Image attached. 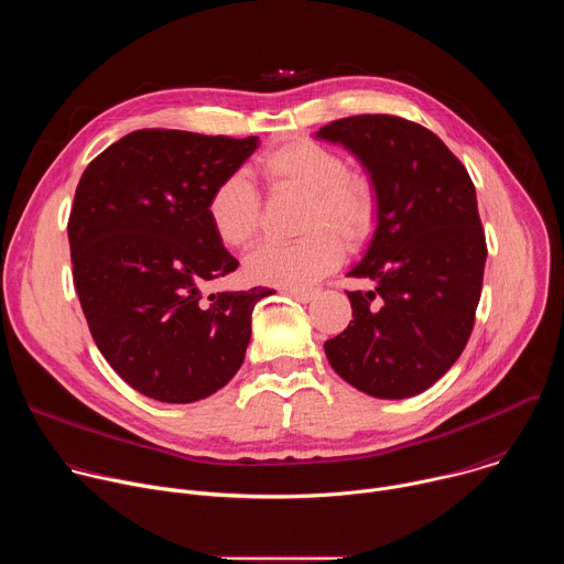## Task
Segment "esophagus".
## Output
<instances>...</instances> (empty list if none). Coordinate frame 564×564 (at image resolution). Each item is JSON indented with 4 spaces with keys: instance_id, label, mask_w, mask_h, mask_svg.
Here are the masks:
<instances>
[{
    "instance_id": "34e87169",
    "label": "esophagus",
    "mask_w": 564,
    "mask_h": 564,
    "mask_svg": "<svg viewBox=\"0 0 564 564\" xmlns=\"http://www.w3.org/2000/svg\"><path fill=\"white\" fill-rule=\"evenodd\" d=\"M288 294H290L292 299L301 301V303H310V301L318 294V290H312V288H292V290H288Z\"/></svg>"
}]
</instances>
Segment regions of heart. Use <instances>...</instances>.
I'll list each match as a JSON object with an SVG mask.
<instances>
[{
  "label": "heart",
  "mask_w": 564,
  "mask_h": 564,
  "mask_svg": "<svg viewBox=\"0 0 564 564\" xmlns=\"http://www.w3.org/2000/svg\"><path fill=\"white\" fill-rule=\"evenodd\" d=\"M259 172L274 194L303 196L299 229L288 243H263L246 261V274L259 285L301 288L335 270L346 248H361L372 236L379 216L375 183L348 170V160L316 140L294 138L268 149ZM207 220L225 248L246 250L261 227V196L243 172L216 183Z\"/></svg>",
  "instance_id": "1"
}]
</instances>
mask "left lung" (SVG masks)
I'll list each match as a JSON object with an SVG mask.
<instances>
[{
	"instance_id": "left-lung-1",
	"label": "left lung",
	"mask_w": 564,
	"mask_h": 564,
	"mask_svg": "<svg viewBox=\"0 0 564 564\" xmlns=\"http://www.w3.org/2000/svg\"><path fill=\"white\" fill-rule=\"evenodd\" d=\"M318 138L359 155L379 194V223L348 276L352 321L326 341L341 379L381 399L431 388L462 355L487 263L475 185L459 158L426 127L364 113L321 127Z\"/></svg>"
}]
</instances>
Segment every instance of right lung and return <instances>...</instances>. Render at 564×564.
Wrapping results in <instances>:
<instances>
[{
  "mask_svg": "<svg viewBox=\"0 0 564 564\" xmlns=\"http://www.w3.org/2000/svg\"><path fill=\"white\" fill-rule=\"evenodd\" d=\"M259 138L138 129L94 158L68 216L75 292L96 346L138 392L189 404L240 368L268 288L216 292L238 261L207 220L216 183Z\"/></svg>",
  "mask_w": 564,
  "mask_h": 564,
  "instance_id": "1",
  "label": "right lung"
}]
</instances>
